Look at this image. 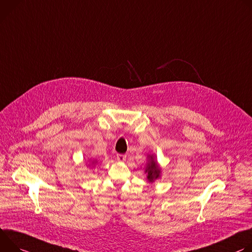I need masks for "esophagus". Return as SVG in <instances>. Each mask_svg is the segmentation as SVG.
<instances>
[{
	"label": "esophagus",
	"mask_w": 252,
	"mask_h": 252,
	"mask_svg": "<svg viewBox=\"0 0 252 252\" xmlns=\"http://www.w3.org/2000/svg\"><path fill=\"white\" fill-rule=\"evenodd\" d=\"M117 159H118L119 161L124 162V161L126 160V155H124V154H117Z\"/></svg>",
	"instance_id": "esophagus-1"
}]
</instances>
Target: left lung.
<instances>
[{
  "label": "left lung",
  "mask_w": 252,
  "mask_h": 252,
  "mask_svg": "<svg viewBox=\"0 0 252 252\" xmlns=\"http://www.w3.org/2000/svg\"><path fill=\"white\" fill-rule=\"evenodd\" d=\"M145 173L147 174V180L151 183L157 180L161 175V168L153 154L148 155V162L145 167Z\"/></svg>",
  "instance_id": "1"
}]
</instances>
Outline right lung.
<instances>
[{
  "instance_id": "add662e5",
  "label": "right lung",
  "mask_w": 252,
  "mask_h": 252,
  "mask_svg": "<svg viewBox=\"0 0 252 252\" xmlns=\"http://www.w3.org/2000/svg\"><path fill=\"white\" fill-rule=\"evenodd\" d=\"M95 162H97V161H93V162H92V163H93V164H94V163H95Z\"/></svg>"
}]
</instances>
